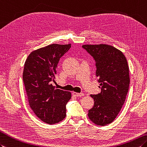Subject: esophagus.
<instances>
[{
	"label": "esophagus",
	"mask_w": 147,
	"mask_h": 147,
	"mask_svg": "<svg viewBox=\"0 0 147 147\" xmlns=\"http://www.w3.org/2000/svg\"><path fill=\"white\" fill-rule=\"evenodd\" d=\"M73 94L74 96H76V97H81L84 96V93H76V92H73Z\"/></svg>",
	"instance_id": "obj_1"
}]
</instances>
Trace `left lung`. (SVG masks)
Wrapping results in <instances>:
<instances>
[{"label": "left lung", "instance_id": "left-lung-1", "mask_svg": "<svg viewBox=\"0 0 147 147\" xmlns=\"http://www.w3.org/2000/svg\"><path fill=\"white\" fill-rule=\"evenodd\" d=\"M82 47L93 57L101 93L91 94L94 106L88 117L94 124L105 126L117 117L128 93L129 77L127 60L121 51L107 44L83 45Z\"/></svg>", "mask_w": 147, "mask_h": 147}]
</instances>
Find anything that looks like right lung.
I'll return each instance as SVG.
<instances>
[{"label":"right lung","instance_id":"obj_1","mask_svg":"<svg viewBox=\"0 0 147 147\" xmlns=\"http://www.w3.org/2000/svg\"><path fill=\"white\" fill-rule=\"evenodd\" d=\"M71 47L70 44H51L32 51L24 64L22 78L30 107L40 120L50 125L66 117V106L71 98L70 92L51 84L60 58Z\"/></svg>","mask_w":147,"mask_h":147}]
</instances>
